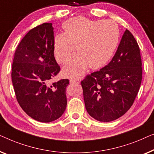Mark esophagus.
<instances>
[{
    "instance_id": "34e87169",
    "label": "esophagus",
    "mask_w": 154,
    "mask_h": 154,
    "mask_svg": "<svg viewBox=\"0 0 154 154\" xmlns=\"http://www.w3.org/2000/svg\"><path fill=\"white\" fill-rule=\"evenodd\" d=\"M79 82V80L78 79H70V83L71 84H77Z\"/></svg>"
}]
</instances>
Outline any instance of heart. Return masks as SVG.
<instances>
[{"mask_svg": "<svg viewBox=\"0 0 154 154\" xmlns=\"http://www.w3.org/2000/svg\"><path fill=\"white\" fill-rule=\"evenodd\" d=\"M63 29L64 33L56 34L54 40L56 60L65 64L76 49L78 53L63 69L68 77H79L88 67L95 70L105 66L119 40V29L113 21L90 20L79 17L64 22Z\"/></svg>", "mask_w": 154, "mask_h": 154, "instance_id": "obj_1", "label": "heart"}]
</instances>
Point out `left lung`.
Instances as JSON below:
<instances>
[{"label":"left lung","instance_id":"8db88e82","mask_svg":"<svg viewBox=\"0 0 154 154\" xmlns=\"http://www.w3.org/2000/svg\"><path fill=\"white\" fill-rule=\"evenodd\" d=\"M142 75L140 47L126 29L109 64L86 75L81 82L86 111L102 122L121 117L133 105Z\"/></svg>","mask_w":154,"mask_h":154}]
</instances>
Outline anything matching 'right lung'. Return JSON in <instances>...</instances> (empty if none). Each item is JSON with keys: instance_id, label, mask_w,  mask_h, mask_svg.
Listing matches in <instances>:
<instances>
[{"instance_id": "add662e5", "label": "right lung", "mask_w": 154, "mask_h": 154, "mask_svg": "<svg viewBox=\"0 0 154 154\" xmlns=\"http://www.w3.org/2000/svg\"><path fill=\"white\" fill-rule=\"evenodd\" d=\"M54 28L44 23L28 32L17 47L12 81L17 102L33 119L51 122L66 110L68 79L51 84L60 72L54 54Z\"/></svg>"}]
</instances>
